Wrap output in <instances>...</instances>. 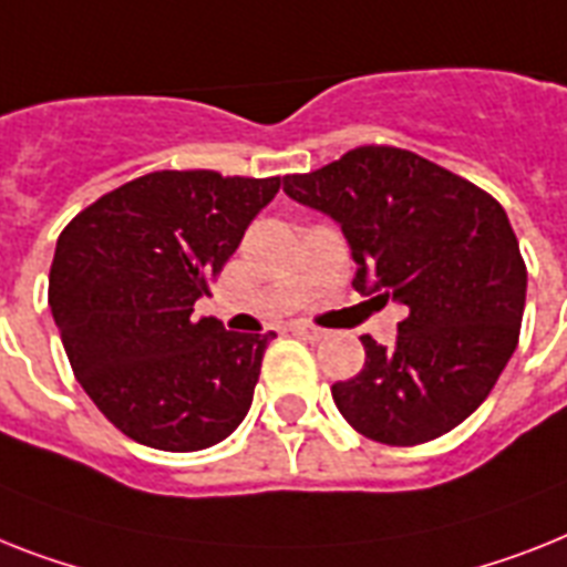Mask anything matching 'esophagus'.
Masks as SVG:
<instances>
[{
	"mask_svg": "<svg viewBox=\"0 0 567 567\" xmlns=\"http://www.w3.org/2000/svg\"><path fill=\"white\" fill-rule=\"evenodd\" d=\"M292 333L301 336V339H307V341L327 339V330H321V327H312V324H292Z\"/></svg>",
	"mask_w": 567,
	"mask_h": 567,
	"instance_id": "obj_1",
	"label": "esophagus"
}]
</instances>
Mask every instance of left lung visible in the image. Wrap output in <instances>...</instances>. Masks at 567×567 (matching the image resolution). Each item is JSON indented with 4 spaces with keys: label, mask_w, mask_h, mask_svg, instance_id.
<instances>
[{
    "label": "left lung",
    "mask_w": 567,
    "mask_h": 567,
    "mask_svg": "<svg viewBox=\"0 0 567 567\" xmlns=\"http://www.w3.org/2000/svg\"><path fill=\"white\" fill-rule=\"evenodd\" d=\"M284 190L339 223L357 292L409 307L394 348L362 336L364 368L333 385L341 417L388 446L452 432L489 396L522 330L527 266L502 205L385 144L284 176Z\"/></svg>",
    "instance_id": "1"
}]
</instances>
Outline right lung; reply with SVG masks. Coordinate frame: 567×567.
Masks as SVG:
<instances>
[{
    "label": "right lung",
    "instance_id": "right-lung-1",
    "mask_svg": "<svg viewBox=\"0 0 567 567\" xmlns=\"http://www.w3.org/2000/svg\"><path fill=\"white\" fill-rule=\"evenodd\" d=\"M280 176L156 171L83 208L58 237L49 307L101 414L135 443L199 452L249 414L275 333H234L194 303Z\"/></svg>",
    "mask_w": 567,
    "mask_h": 567
}]
</instances>
